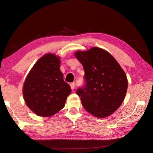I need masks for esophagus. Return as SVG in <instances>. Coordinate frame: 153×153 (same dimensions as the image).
I'll return each instance as SVG.
<instances>
[{
    "instance_id": "34e87169",
    "label": "esophagus",
    "mask_w": 153,
    "mask_h": 153,
    "mask_svg": "<svg viewBox=\"0 0 153 153\" xmlns=\"http://www.w3.org/2000/svg\"><path fill=\"white\" fill-rule=\"evenodd\" d=\"M70 86H71V88L72 89H74V88H75V87H76V84L74 83V82L71 83L70 84Z\"/></svg>"
}]
</instances>
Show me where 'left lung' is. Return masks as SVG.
<instances>
[{
    "instance_id": "8db88e82",
    "label": "left lung",
    "mask_w": 153,
    "mask_h": 153,
    "mask_svg": "<svg viewBox=\"0 0 153 153\" xmlns=\"http://www.w3.org/2000/svg\"><path fill=\"white\" fill-rule=\"evenodd\" d=\"M84 69L85 84L77 89L82 105L95 117H106L121 106L128 88L126 74L108 52L99 47L76 51Z\"/></svg>"
}]
</instances>
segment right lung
I'll return each mask as SVG.
<instances>
[{
	"mask_svg": "<svg viewBox=\"0 0 153 153\" xmlns=\"http://www.w3.org/2000/svg\"><path fill=\"white\" fill-rule=\"evenodd\" d=\"M60 60L54 54L39 58L28 73L23 85V97L28 107L39 116L49 117L65 106L71 92L59 69Z\"/></svg>",
	"mask_w": 153,
	"mask_h": 153,
	"instance_id": "1",
	"label": "right lung"
}]
</instances>
